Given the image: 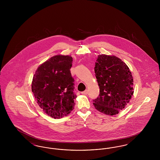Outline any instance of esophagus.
Instances as JSON below:
<instances>
[{
  "mask_svg": "<svg viewBox=\"0 0 160 160\" xmlns=\"http://www.w3.org/2000/svg\"><path fill=\"white\" fill-rule=\"evenodd\" d=\"M88 90H86V91H84L82 92V94H83V95H87V94H88Z\"/></svg>",
  "mask_w": 160,
  "mask_h": 160,
  "instance_id": "obj_1",
  "label": "esophagus"
}]
</instances>
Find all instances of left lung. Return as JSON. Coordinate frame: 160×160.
<instances>
[{
	"instance_id": "1",
	"label": "left lung",
	"mask_w": 160,
	"mask_h": 160,
	"mask_svg": "<svg viewBox=\"0 0 160 160\" xmlns=\"http://www.w3.org/2000/svg\"><path fill=\"white\" fill-rule=\"evenodd\" d=\"M94 69L100 90L99 97L93 100V106L104 114H118L129 103L134 93L129 68L115 56L99 54Z\"/></svg>"
}]
</instances>
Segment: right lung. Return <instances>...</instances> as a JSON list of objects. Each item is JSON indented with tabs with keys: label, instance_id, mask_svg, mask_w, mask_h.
<instances>
[{
	"label": "right lung",
	"instance_id": "obj_1",
	"mask_svg": "<svg viewBox=\"0 0 160 160\" xmlns=\"http://www.w3.org/2000/svg\"><path fill=\"white\" fill-rule=\"evenodd\" d=\"M72 58L56 55L38 67L32 91L39 106L54 119L67 116L74 109V80L71 74Z\"/></svg>",
	"mask_w": 160,
	"mask_h": 160
}]
</instances>
